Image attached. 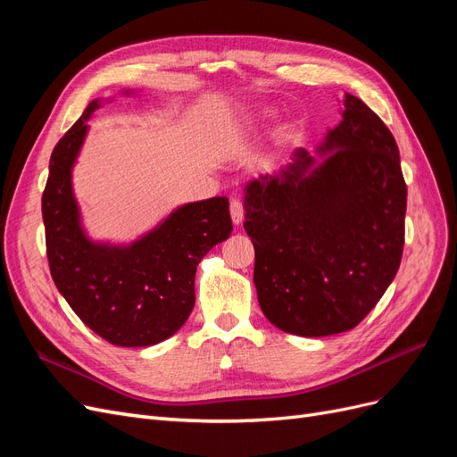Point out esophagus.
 <instances>
[{
    "instance_id": "1",
    "label": "esophagus",
    "mask_w": 457,
    "mask_h": 457,
    "mask_svg": "<svg viewBox=\"0 0 457 457\" xmlns=\"http://www.w3.org/2000/svg\"><path fill=\"white\" fill-rule=\"evenodd\" d=\"M230 217L234 225H240L244 220V204L238 198L230 200Z\"/></svg>"
}]
</instances>
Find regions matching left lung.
I'll return each mask as SVG.
<instances>
[{
    "label": "left lung",
    "instance_id": "8db88e82",
    "mask_svg": "<svg viewBox=\"0 0 457 457\" xmlns=\"http://www.w3.org/2000/svg\"><path fill=\"white\" fill-rule=\"evenodd\" d=\"M343 104L320 160L299 148L284 170L245 187L261 311L303 337L361 324L403 259L408 192L396 141L358 96Z\"/></svg>",
    "mask_w": 457,
    "mask_h": 457
}]
</instances>
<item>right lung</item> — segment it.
Returning <instances> with one entry per match:
<instances>
[{"label":"right lung","instance_id":"add662e5","mask_svg":"<svg viewBox=\"0 0 457 457\" xmlns=\"http://www.w3.org/2000/svg\"><path fill=\"white\" fill-rule=\"evenodd\" d=\"M96 108L99 99L53 148L41 196L49 269L68 305L96 336L118 347H148L171 337L195 309L198 262L232 232L228 200L177 207L129 245L89 240L79 223L72 168Z\"/></svg>","mask_w":457,"mask_h":457}]
</instances>
